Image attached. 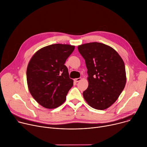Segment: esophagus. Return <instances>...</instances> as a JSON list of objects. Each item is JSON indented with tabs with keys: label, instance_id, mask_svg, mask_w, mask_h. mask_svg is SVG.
<instances>
[{
	"label": "esophagus",
	"instance_id": "1",
	"mask_svg": "<svg viewBox=\"0 0 147 147\" xmlns=\"http://www.w3.org/2000/svg\"><path fill=\"white\" fill-rule=\"evenodd\" d=\"M82 80V78L81 77H80V78H75V79H74V81L75 82H80Z\"/></svg>",
	"mask_w": 147,
	"mask_h": 147
}]
</instances>
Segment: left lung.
<instances>
[{
	"label": "left lung",
	"instance_id": "8db88e82",
	"mask_svg": "<svg viewBox=\"0 0 147 147\" xmlns=\"http://www.w3.org/2000/svg\"><path fill=\"white\" fill-rule=\"evenodd\" d=\"M85 60L88 87L84 98L93 109L103 110L118 99L126 83L124 63L112 47L97 42L78 46Z\"/></svg>",
	"mask_w": 147,
	"mask_h": 147
}]
</instances>
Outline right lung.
Masks as SVG:
<instances>
[{
  "label": "right lung",
  "instance_id": "obj_1",
  "mask_svg": "<svg viewBox=\"0 0 147 147\" xmlns=\"http://www.w3.org/2000/svg\"><path fill=\"white\" fill-rule=\"evenodd\" d=\"M74 50L69 45H49L38 50L29 63L26 76L29 91L46 109L61 105L73 86L64 63Z\"/></svg>",
  "mask_w": 147,
  "mask_h": 147
}]
</instances>
